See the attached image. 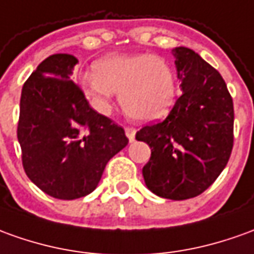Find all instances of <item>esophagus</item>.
<instances>
[{
    "label": "esophagus",
    "mask_w": 254,
    "mask_h": 254,
    "mask_svg": "<svg viewBox=\"0 0 254 254\" xmlns=\"http://www.w3.org/2000/svg\"><path fill=\"white\" fill-rule=\"evenodd\" d=\"M124 130H126V135L130 139V142H132L135 139V132H137V130L134 127H126Z\"/></svg>",
    "instance_id": "34e87169"
}]
</instances>
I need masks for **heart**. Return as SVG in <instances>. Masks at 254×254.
I'll return each instance as SVG.
<instances>
[{
    "label": "heart",
    "instance_id": "heart-1",
    "mask_svg": "<svg viewBox=\"0 0 254 254\" xmlns=\"http://www.w3.org/2000/svg\"><path fill=\"white\" fill-rule=\"evenodd\" d=\"M83 90L102 113L109 112L112 94H116L128 116L150 122L170 112L177 83L171 67L160 58L146 54L112 55L94 64V76L84 78Z\"/></svg>",
    "mask_w": 254,
    "mask_h": 254
}]
</instances>
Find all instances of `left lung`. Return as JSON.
<instances>
[{
	"label": "left lung",
	"mask_w": 254,
	"mask_h": 254,
	"mask_svg": "<svg viewBox=\"0 0 254 254\" xmlns=\"http://www.w3.org/2000/svg\"><path fill=\"white\" fill-rule=\"evenodd\" d=\"M176 57L181 97L163 122L146 124L135 139L149 145L142 169L146 187L157 196L184 200L200 195L228 163L234 146V104L213 66L190 48Z\"/></svg>",
	"instance_id": "1"
}]
</instances>
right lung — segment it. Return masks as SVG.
I'll use <instances>...</instances> for the list:
<instances>
[{"label":"right lung","mask_w":254,"mask_h":254,"mask_svg":"<svg viewBox=\"0 0 254 254\" xmlns=\"http://www.w3.org/2000/svg\"><path fill=\"white\" fill-rule=\"evenodd\" d=\"M77 64L73 55L55 54L38 64L23 84L17 122L27 177L64 200L91 193L106 163L128 144L123 127L92 109L70 80Z\"/></svg>","instance_id":"right-lung-1"}]
</instances>
